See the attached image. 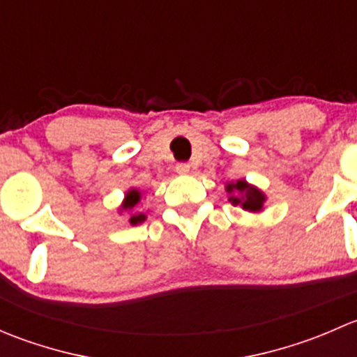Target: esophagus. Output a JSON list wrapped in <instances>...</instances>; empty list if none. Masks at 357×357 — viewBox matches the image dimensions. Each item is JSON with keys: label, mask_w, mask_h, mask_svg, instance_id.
<instances>
[{"label": "esophagus", "mask_w": 357, "mask_h": 357, "mask_svg": "<svg viewBox=\"0 0 357 357\" xmlns=\"http://www.w3.org/2000/svg\"><path fill=\"white\" fill-rule=\"evenodd\" d=\"M176 172H178V174H188L190 164H186V162H179V164L176 165Z\"/></svg>", "instance_id": "34e87169"}]
</instances>
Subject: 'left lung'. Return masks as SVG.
<instances>
[{
	"label": "left lung",
	"mask_w": 357,
	"mask_h": 357,
	"mask_svg": "<svg viewBox=\"0 0 357 357\" xmlns=\"http://www.w3.org/2000/svg\"><path fill=\"white\" fill-rule=\"evenodd\" d=\"M226 192L229 193V202L233 205H242V208H245L248 212H261L262 205H264L266 197L255 186L248 185L245 179H238L236 183H229L226 186Z\"/></svg>",
	"instance_id": "left-lung-1"
}]
</instances>
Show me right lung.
I'll use <instances>...</instances> for the list:
<instances>
[{
	"instance_id": "right-lung-1",
	"label": "right lung",
	"mask_w": 357,
	"mask_h": 357,
	"mask_svg": "<svg viewBox=\"0 0 357 357\" xmlns=\"http://www.w3.org/2000/svg\"><path fill=\"white\" fill-rule=\"evenodd\" d=\"M139 199H142V193L138 192V190H129L128 193H126V199H124V204H122V211H132V208L138 205ZM146 219V215L143 214V212H135V214H131V218H129V222L131 225H139V222H143Z\"/></svg>"
}]
</instances>
